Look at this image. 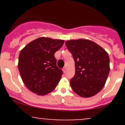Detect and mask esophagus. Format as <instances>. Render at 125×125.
<instances>
[{
	"instance_id": "obj_1",
	"label": "esophagus",
	"mask_w": 125,
	"mask_h": 125,
	"mask_svg": "<svg viewBox=\"0 0 125 125\" xmlns=\"http://www.w3.org/2000/svg\"><path fill=\"white\" fill-rule=\"evenodd\" d=\"M66 70V67H63V72H64V73H65Z\"/></svg>"
}]
</instances>
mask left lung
I'll list each match as a JSON object with an SVG mask.
<instances>
[{
  "mask_svg": "<svg viewBox=\"0 0 125 125\" xmlns=\"http://www.w3.org/2000/svg\"><path fill=\"white\" fill-rule=\"evenodd\" d=\"M75 63V74L70 81L72 89L83 97H89L102 89L109 73V57L99 45L90 40L66 41Z\"/></svg>",
  "mask_w": 125,
  "mask_h": 125,
  "instance_id": "8db88e82",
  "label": "left lung"
}]
</instances>
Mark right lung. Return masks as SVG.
Instances as JSON below:
<instances>
[{
  "label": "right lung",
  "mask_w": 125,
  "mask_h": 125,
  "mask_svg": "<svg viewBox=\"0 0 125 125\" xmlns=\"http://www.w3.org/2000/svg\"><path fill=\"white\" fill-rule=\"evenodd\" d=\"M63 43V40L42 37L21 51L19 71L24 84L33 93L46 95L58 85L63 72L57 66L54 53Z\"/></svg>",
  "instance_id": "obj_1"
}]
</instances>
